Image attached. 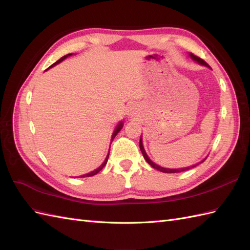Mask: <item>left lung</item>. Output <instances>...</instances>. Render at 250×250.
Here are the masks:
<instances>
[{"mask_svg":"<svg viewBox=\"0 0 250 250\" xmlns=\"http://www.w3.org/2000/svg\"><path fill=\"white\" fill-rule=\"evenodd\" d=\"M190 56L195 60V62H197L198 63H200V64H203V65H206V66H208V64L204 62V60L202 59V58H200V57H198V56H196V55H194V54H190ZM140 149H141V151H142V153H143V155H144V158H145L146 160V162L151 166V167L152 168H154V169H156V170H158V171H161V172H164V173H178V172H183V171H187V170H188V169H192V168H194V167H196V166L197 165H199V164H197V165H194V166H192V167H188V168H183V169H166V168H163V167H160V166H157L156 164H154L152 161H150V158L148 157V155L146 154V152H145V150H144V147H143V143H142V139L140 140ZM206 161V160H204ZM204 161H202V162H204ZM201 162V163H202Z\"/></svg>","mask_w":250,"mask_h":250,"instance_id":"1","label":"left lung"}]
</instances>
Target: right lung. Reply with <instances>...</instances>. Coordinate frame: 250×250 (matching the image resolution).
<instances>
[{"mask_svg":"<svg viewBox=\"0 0 250 250\" xmlns=\"http://www.w3.org/2000/svg\"><path fill=\"white\" fill-rule=\"evenodd\" d=\"M70 55H72V54H67V55H65V56H63V57H62V58H60L59 60H57V62H55V63H53L51 66H54L55 64H57V63H59V62H62V60L64 59V58H66L67 56H70ZM122 127H123V124H122V122H121L118 126H117V128H116V130H115V132H113V134H112V138H111V140H113V139H115V137H116V135L118 134V132L121 130V129H122ZM108 156H109V153H108V155L106 156V158H105V161H104V163L102 164V166H100V167L99 168H98L97 170H95V171H93V172H90V173H87V174H85V175H82V176H80V177H89V176H94L95 175V174H97L98 172H100L103 168H104V166L105 165H106V163H107V160H108Z\"/></svg>","mask_w":250,"mask_h":250,"instance_id":"obj_1","label":"right lung"}]
</instances>
